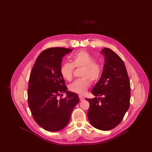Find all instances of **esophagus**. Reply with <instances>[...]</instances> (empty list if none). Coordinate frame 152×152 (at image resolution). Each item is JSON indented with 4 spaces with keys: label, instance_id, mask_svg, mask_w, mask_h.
Masks as SVG:
<instances>
[{
    "label": "esophagus",
    "instance_id": "esophagus-1",
    "mask_svg": "<svg viewBox=\"0 0 152 152\" xmlns=\"http://www.w3.org/2000/svg\"><path fill=\"white\" fill-rule=\"evenodd\" d=\"M79 97L80 101H83V100H85V98H84V97H83L82 96H80V95Z\"/></svg>",
    "mask_w": 152,
    "mask_h": 152
}]
</instances>
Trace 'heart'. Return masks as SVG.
<instances>
[{
    "instance_id": "b5f03b06",
    "label": "heart",
    "mask_w": 152,
    "mask_h": 152,
    "mask_svg": "<svg viewBox=\"0 0 152 152\" xmlns=\"http://www.w3.org/2000/svg\"><path fill=\"white\" fill-rule=\"evenodd\" d=\"M75 67H82L81 79L76 80L69 86L70 91L79 94H85L90 85L88 79L94 82L99 79L101 75V66L96 63V60L86 51H80L72 57V63L65 62L61 65L60 72L63 77L67 81L72 78Z\"/></svg>"
}]
</instances>
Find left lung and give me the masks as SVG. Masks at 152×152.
Masks as SVG:
<instances>
[{
  "label": "left lung",
  "instance_id": "obj_1",
  "mask_svg": "<svg viewBox=\"0 0 152 152\" xmlns=\"http://www.w3.org/2000/svg\"><path fill=\"white\" fill-rule=\"evenodd\" d=\"M100 52L105 64L100 79L92 90L96 97L86 99L90 105L87 115L94 127L105 131L121 123L129 108L130 81L124 63L117 53L108 48Z\"/></svg>",
  "mask_w": 152,
  "mask_h": 152
}]
</instances>
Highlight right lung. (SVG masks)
<instances>
[{
    "mask_svg": "<svg viewBox=\"0 0 152 152\" xmlns=\"http://www.w3.org/2000/svg\"><path fill=\"white\" fill-rule=\"evenodd\" d=\"M72 49L56 47L43 51L36 58L29 76L28 102L36 123L49 132L60 130L68 125L78 95L67 91L61 75L62 58ZM66 93V97L58 96Z\"/></svg>",
    "mask_w": 152,
    "mask_h": 152,
    "instance_id": "1",
    "label": "right lung"
}]
</instances>
